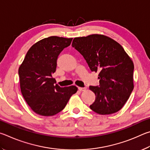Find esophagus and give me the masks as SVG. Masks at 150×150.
Returning a JSON list of instances; mask_svg holds the SVG:
<instances>
[{"instance_id": "obj_1", "label": "esophagus", "mask_w": 150, "mask_h": 150, "mask_svg": "<svg viewBox=\"0 0 150 150\" xmlns=\"http://www.w3.org/2000/svg\"><path fill=\"white\" fill-rule=\"evenodd\" d=\"M78 90H79L80 91H85V90H86V87H84V88L79 87L78 88Z\"/></svg>"}]
</instances>
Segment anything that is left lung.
Wrapping results in <instances>:
<instances>
[{
  "instance_id": "left-lung-1",
  "label": "left lung",
  "mask_w": 150,
  "mask_h": 150,
  "mask_svg": "<svg viewBox=\"0 0 150 150\" xmlns=\"http://www.w3.org/2000/svg\"><path fill=\"white\" fill-rule=\"evenodd\" d=\"M72 46L82 55L92 72H99V85L90 86L96 94L90 109L99 115L122 109L134 89V64L120 45L103 35L75 38Z\"/></svg>"
}]
</instances>
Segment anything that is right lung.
Here are the masks:
<instances>
[{
    "label": "right lung",
    "mask_w": 150,
    "mask_h": 150,
    "mask_svg": "<svg viewBox=\"0 0 150 150\" xmlns=\"http://www.w3.org/2000/svg\"><path fill=\"white\" fill-rule=\"evenodd\" d=\"M72 40L57 36L41 39L28 50L20 65L18 74L21 92L37 114L47 117L59 113L76 93V86L61 88L52 76L56 71L59 55Z\"/></svg>",
    "instance_id": "add662e5"
}]
</instances>
